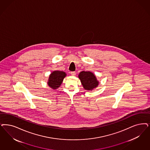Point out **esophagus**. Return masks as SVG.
Here are the masks:
<instances>
[{
  "mask_svg": "<svg viewBox=\"0 0 150 150\" xmlns=\"http://www.w3.org/2000/svg\"><path fill=\"white\" fill-rule=\"evenodd\" d=\"M70 74H71V75L72 76L76 75V72H75V71H71Z\"/></svg>",
  "mask_w": 150,
  "mask_h": 150,
  "instance_id": "obj_1",
  "label": "esophagus"
}]
</instances>
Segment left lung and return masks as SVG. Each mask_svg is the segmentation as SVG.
<instances>
[{
  "instance_id": "8db88e82",
  "label": "left lung",
  "mask_w": 150,
  "mask_h": 150,
  "mask_svg": "<svg viewBox=\"0 0 150 150\" xmlns=\"http://www.w3.org/2000/svg\"><path fill=\"white\" fill-rule=\"evenodd\" d=\"M79 78L83 88L87 90H92L98 86V82L92 72L83 71L79 74Z\"/></svg>"
}]
</instances>
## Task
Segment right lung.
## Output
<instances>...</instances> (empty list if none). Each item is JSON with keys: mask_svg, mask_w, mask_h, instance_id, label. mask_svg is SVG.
<instances>
[{"mask_svg": "<svg viewBox=\"0 0 150 150\" xmlns=\"http://www.w3.org/2000/svg\"><path fill=\"white\" fill-rule=\"evenodd\" d=\"M66 74L65 72L60 71H53L49 76L47 83L49 86L53 89H57L60 86Z\"/></svg>", "mask_w": 150, "mask_h": 150, "instance_id": "obj_1", "label": "right lung"}]
</instances>
